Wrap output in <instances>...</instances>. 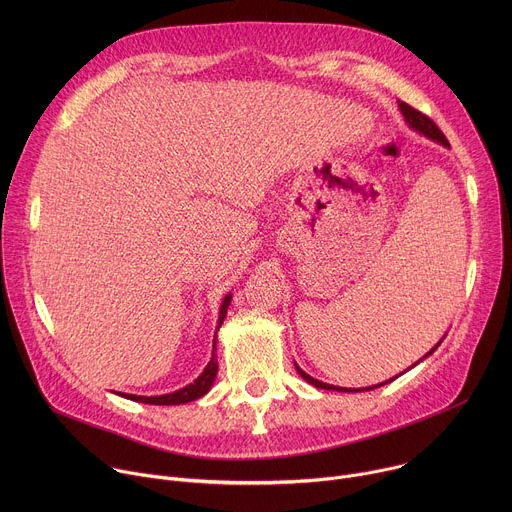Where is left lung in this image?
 <instances>
[{
	"label": "left lung",
	"instance_id": "8db88e82",
	"mask_svg": "<svg viewBox=\"0 0 512 512\" xmlns=\"http://www.w3.org/2000/svg\"><path fill=\"white\" fill-rule=\"evenodd\" d=\"M399 109H401V115H403V119H405V123L413 129V131H417L419 135H423V137H427V139H431V141H437L440 145H444V148H450V143H448V139H446V135L440 131V127H437L427 115H423V113H419L417 109H413V107H409L407 103H403V101H399ZM444 338H446V334H444ZM442 338V340H444ZM442 340L437 342L427 354H423L415 364H419L421 360H425L429 354H433L435 350H437V346L442 344ZM415 364H411V367L407 369V371H411ZM294 367H296V371H298V375L306 381V383H310V385H314L316 389H324V391H338V393H362V391H373V389H379V387H383V385H387V383H391V381H395L397 377H401L403 373H407V371H403L401 375H397V377H393V379H387V381H383V383H379V385H373V387H360V389H348V387H336V385H328V383H322V381H318V379H314V377H310L308 373H304L300 367H298V362H294Z\"/></svg>",
	"mask_w": 512,
	"mask_h": 512
}]
</instances>
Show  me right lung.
I'll use <instances>...</instances> for the list:
<instances>
[{
	"label": "right lung",
	"instance_id": "add662e5",
	"mask_svg": "<svg viewBox=\"0 0 512 512\" xmlns=\"http://www.w3.org/2000/svg\"><path fill=\"white\" fill-rule=\"evenodd\" d=\"M231 300H233L231 294H227V296L223 298L221 310H218L216 332L221 330V326H223V320H225V316H227V310H229V306H231ZM216 332H214V338H212V356H210V360H208V364L204 367V371L196 377L194 383H190V385H186V387H182V389H178V391H174V393L154 395V397L129 395V393H117V395H121V397H125V399H131V401H137V403H150V405H182V403H190V401H196V399L204 397V395L210 391V387H212V383H214V379H216V373H218V362H216V340H218V338H216Z\"/></svg>",
	"mask_w": 512,
	"mask_h": 512
}]
</instances>
